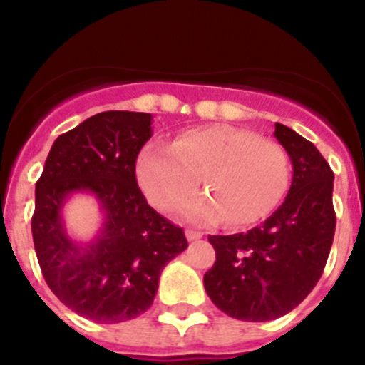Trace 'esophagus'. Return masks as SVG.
I'll list each match as a JSON object with an SVG mask.
<instances>
[{
    "mask_svg": "<svg viewBox=\"0 0 365 365\" xmlns=\"http://www.w3.org/2000/svg\"><path fill=\"white\" fill-rule=\"evenodd\" d=\"M185 237H187V240H189V242H194V240H200V238L203 237V233H201V231L187 230L185 231Z\"/></svg>",
    "mask_w": 365,
    "mask_h": 365,
    "instance_id": "34e87169",
    "label": "esophagus"
}]
</instances>
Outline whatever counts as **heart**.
Here are the masks:
<instances>
[{"instance_id":"obj_1","label":"heart","mask_w":365,"mask_h":365,"mask_svg":"<svg viewBox=\"0 0 365 365\" xmlns=\"http://www.w3.org/2000/svg\"><path fill=\"white\" fill-rule=\"evenodd\" d=\"M139 187L153 206L175 208L200 183L180 213L190 222L251 224L277 206L289 183V159L279 143L251 130L213 125L194 128L173 145L150 143L135 160Z\"/></svg>"}]
</instances>
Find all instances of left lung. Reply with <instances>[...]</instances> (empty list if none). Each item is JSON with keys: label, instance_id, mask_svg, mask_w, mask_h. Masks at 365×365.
Listing matches in <instances>:
<instances>
[{"label": "left lung", "instance_id": "obj_1", "mask_svg": "<svg viewBox=\"0 0 365 365\" xmlns=\"http://www.w3.org/2000/svg\"><path fill=\"white\" fill-rule=\"evenodd\" d=\"M293 180L284 203L247 233L210 235L217 259L203 282L213 304L244 322H270L297 307L319 281L336 233L334 173L311 141L275 123Z\"/></svg>", "mask_w": 365, "mask_h": 365}]
</instances>
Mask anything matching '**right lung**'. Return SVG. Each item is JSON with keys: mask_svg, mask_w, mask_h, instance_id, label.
<instances>
[{"mask_svg": "<svg viewBox=\"0 0 365 365\" xmlns=\"http://www.w3.org/2000/svg\"><path fill=\"white\" fill-rule=\"evenodd\" d=\"M152 114L106 111L61 134L35 185L31 233L47 286L97 323H121L150 309L165 264L187 249L176 227L146 203L135 159L152 138ZM90 193L103 224L90 242L68 235L63 206Z\"/></svg>", "mask_w": 365, "mask_h": 365, "instance_id": "right-lung-1", "label": "right lung"}]
</instances>
